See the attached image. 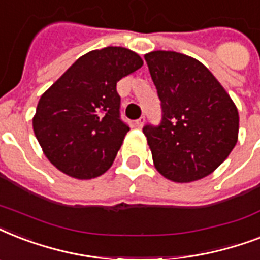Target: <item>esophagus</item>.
I'll return each mask as SVG.
<instances>
[{"label":"esophagus","instance_id":"obj_1","mask_svg":"<svg viewBox=\"0 0 260 260\" xmlns=\"http://www.w3.org/2000/svg\"><path fill=\"white\" fill-rule=\"evenodd\" d=\"M144 121H146V117H144V116H142V117L138 118V120L135 121V124H136V126H138V128H142V126L144 125Z\"/></svg>","mask_w":260,"mask_h":260}]
</instances>
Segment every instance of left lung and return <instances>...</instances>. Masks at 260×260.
I'll return each instance as SVG.
<instances>
[{
    "label": "left lung",
    "instance_id": "left-lung-1",
    "mask_svg": "<svg viewBox=\"0 0 260 260\" xmlns=\"http://www.w3.org/2000/svg\"><path fill=\"white\" fill-rule=\"evenodd\" d=\"M162 105L158 126L143 134L155 169L174 182H193L221 165L238 143V108L200 60L174 51L144 55Z\"/></svg>",
    "mask_w": 260,
    "mask_h": 260
}]
</instances>
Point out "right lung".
I'll use <instances>...</instances> for the list:
<instances>
[{
	"mask_svg": "<svg viewBox=\"0 0 260 260\" xmlns=\"http://www.w3.org/2000/svg\"><path fill=\"white\" fill-rule=\"evenodd\" d=\"M142 66L143 59L124 47L90 51L43 93L32 125L58 170L91 179L112 166L129 131L120 118L116 85Z\"/></svg>",
	"mask_w": 260,
	"mask_h": 260,
	"instance_id": "1",
	"label": "right lung"
}]
</instances>
